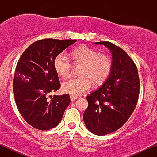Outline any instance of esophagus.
<instances>
[{"mask_svg":"<svg viewBox=\"0 0 157 157\" xmlns=\"http://www.w3.org/2000/svg\"><path fill=\"white\" fill-rule=\"evenodd\" d=\"M70 99H71V101H75L76 99H77V96H73V95H71L70 96Z\"/></svg>","mask_w":157,"mask_h":157,"instance_id":"1","label":"esophagus"}]
</instances>
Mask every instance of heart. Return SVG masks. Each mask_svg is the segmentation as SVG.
Segmentation results:
<instances>
[{"label":"heart","mask_w":157,"mask_h":157,"mask_svg":"<svg viewBox=\"0 0 157 157\" xmlns=\"http://www.w3.org/2000/svg\"><path fill=\"white\" fill-rule=\"evenodd\" d=\"M70 55L74 66H80L78 69L80 77L63 82L61 89L64 93L78 96L88 91L91 83L94 86H100L109 77L112 68V62L109 55L98 53L86 46L75 48ZM53 66L60 77L67 78L70 76L72 66L64 54L56 56Z\"/></svg>","instance_id":"1"}]
</instances>
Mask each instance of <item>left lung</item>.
I'll use <instances>...</instances> for the list:
<instances>
[{"mask_svg": "<svg viewBox=\"0 0 157 157\" xmlns=\"http://www.w3.org/2000/svg\"><path fill=\"white\" fill-rule=\"evenodd\" d=\"M104 45L112 54V68L101 87L91 93L83 120L89 131L105 135L120 128L127 122L137 104L140 82L137 68L126 52L110 42Z\"/></svg>", "mask_w": 157, "mask_h": 157, "instance_id": "1", "label": "left lung"}]
</instances>
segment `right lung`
Listing matches in <instances>:
<instances>
[{"label":"right lung","instance_id":"obj_1","mask_svg":"<svg viewBox=\"0 0 157 157\" xmlns=\"http://www.w3.org/2000/svg\"><path fill=\"white\" fill-rule=\"evenodd\" d=\"M77 40L44 39L23 52L16 66L13 81L19 112L28 124L39 130L53 128L60 123L69 105V94L48 97L60 89L53 62L55 57Z\"/></svg>","mask_w":157,"mask_h":157}]
</instances>
